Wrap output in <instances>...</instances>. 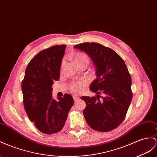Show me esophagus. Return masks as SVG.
<instances>
[{
  "label": "esophagus",
  "instance_id": "obj_1",
  "mask_svg": "<svg viewBox=\"0 0 157 157\" xmlns=\"http://www.w3.org/2000/svg\"><path fill=\"white\" fill-rule=\"evenodd\" d=\"M74 100L75 101H78V100L79 99V98H78V97H77V96H74Z\"/></svg>",
  "mask_w": 157,
  "mask_h": 157
}]
</instances>
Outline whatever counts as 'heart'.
<instances>
[{"label":"heart","mask_w":157,"mask_h":157,"mask_svg":"<svg viewBox=\"0 0 157 157\" xmlns=\"http://www.w3.org/2000/svg\"><path fill=\"white\" fill-rule=\"evenodd\" d=\"M74 62L78 66L82 65V64H86L88 65L90 62V59L88 56L83 53L75 54L74 56ZM64 63V60H63L62 63ZM87 85V81L86 79L79 80L78 82L72 83L70 86V91L73 94H79L83 92L84 90V87Z\"/></svg>","instance_id":"b5f03b06"}]
</instances>
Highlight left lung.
Returning <instances> with one entry per match:
<instances>
[{
	"mask_svg": "<svg viewBox=\"0 0 157 157\" xmlns=\"http://www.w3.org/2000/svg\"><path fill=\"white\" fill-rule=\"evenodd\" d=\"M90 56L95 66L97 78L90 90L96 97L83 96L86 107L83 113L91 128L107 132L117 127L125 117L131 102V78L123 59L111 48L95 42L74 46ZM104 97L100 101L98 94Z\"/></svg>",
	"mask_w": 157,
	"mask_h": 157,
	"instance_id": "8db88e82",
	"label": "left lung"
}]
</instances>
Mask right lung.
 Listing matches in <instances>:
<instances>
[{
    "label": "right lung",
    "instance_id": "obj_1",
    "mask_svg": "<svg viewBox=\"0 0 157 157\" xmlns=\"http://www.w3.org/2000/svg\"><path fill=\"white\" fill-rule=\"evenodd\" d=\"M66 45H57L40 51L30 60L22 82L24 107L28 117L43 133L51 135L62 129L74 105L70 94L55 100L52 87L60 75Z\"/></svg>",
    "mask_w": 157,
    "mask_h": 157
}]
</instances>
